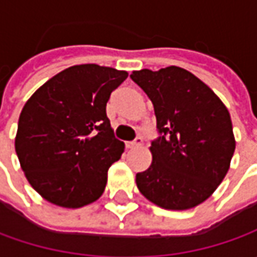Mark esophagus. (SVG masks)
<instances>
[{
	"instance_id": "obj_1",
	"label": "esophagus",
	"mask_w": 257,
	"mask_h": 257,
	"mask_svg": "<svg viewBox=\"0 0 257 257\" xmlns=\"http://www.w3.org/2000/svg\"><path fill=\"white\" fill-rule=\"evenodd\" d=\"M142 144H143V139L142 137H136L133 142H127L125 147L127 149H136V147H140Z\"/></svg>"
}]
</instances>
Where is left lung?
<instances>
[{
  "instance_id": "left-lung-1",
  "label": "left lung",
  "mask_w": 257,
  "mask_h": 257,
  "mask_svg": "<svg viewBox=\"0 0 257 257\" xmlns=\"http://www.w3.org/2000/svg\"><path fill=\"white\" fill-rule=\"evenodd\" d=\"M130 78L153 103L159 133L150 167L136 174L137 187L163 209H192L210 197L229 170L236 146L230 114L180 67L133 71Z\"/></svg>"
}]
</instances>
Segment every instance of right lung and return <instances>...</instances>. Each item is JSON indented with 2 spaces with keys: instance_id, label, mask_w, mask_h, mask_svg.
I'll list each match as a JSON object with an SVG mask.
<instances>
[{
  "instance_id": "add662e5",
  "label": "right lung",
  "mask_w": 257,
  "mask_h": 257,
  "mask_svg": "<svg viewBox=\"0 0 257 257\" xmlns=\"http://www.w3.org/2000/svg\"><path fill=\"white\" fill-rule=\"evenodd\" d=\"M127 75L97 64L74 65L25 103L15 152L27 180L45 200L77 209L103 194L107 172L124 152L105 105Z\"/></svg>"
}]
</instances>
